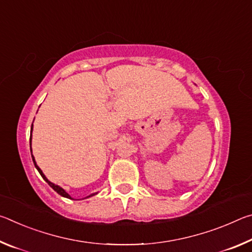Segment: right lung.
<instances>
[{
	"label": "right lung",
	"mask_w": 252,
	"mask_h": 252,
	"mask_svg": "<svg viewBox=\"0 0 252 252\" xmlns=\"http://www.w3.org/2000/svg\"><path fill=\"white\" fill-rule=\"evenodd\" d=\"M32 130H33V125H32V126H31V138H30V148H31V155H32ZM32 160H33V163H34V165H35V168H36V170L37 171H39V173L41 174V177L44 179V180L48 182V185L52 188V189L54 190V191H57V192L60 194V195H62V197H64V198H67V199H73L71 197V195L66 192V191L63 189V188H61L60 186H58V185H55V183H53V182H51L48 178H46L45 176H44V173L42 172V170L39 168V165L36 164V162H35V159H34V157H33V155H32ZM95 194H97V192H94V193H91L90 195H88V197H85L84 199H87V198H90V197H93V195H95Z\"/></svg>",
	"instance_id": "obj_1"
}]
</instances>
